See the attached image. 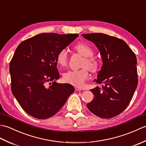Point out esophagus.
I'll list each match as a JSON object with an SVG mask.
<instances>
[{
	"instance_id": "34e87169",
	"label": "esophagus",
	"mask_w": 146,
	"mask_h": 146,
	"mask_svg": "<svg viewBox=\"0 0 146 146\" xmlns=\"http://www.w3.org/2000/svg\"><path fill=\"white\" fill-rule=\"evenodd\" d=\"M75 90H76V91H82V88H79V87H77V86H76V87H75Z\"/></svg>"
}]
</instances>
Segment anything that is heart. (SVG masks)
<instances>
[{"label": "heart", "mask_w": 146, "mask_h": 146, "mask_svg": "<svg viewBox=\"0 0 146 146\" xmlns=\"http://www.w3.org/2000/svg\"><path fill=\"white\" fill-rule=\"evenodd\" d=\"M75 49L79 53L85 57L83 62V68L79 70H68L63 75V79L64 82L76 86H82L89 77L88 71L95 72L98 69L99 63L97 59L92 57L94 55L93 49L85 44L78 43L75 46ZM68 51L65 48L59 51L56 56V62L60 66H66L68 63ZM88 68H86L85 67Z\"/></svg>", "instance_id": "obj_1"}]
</instances>
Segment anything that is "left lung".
Wrapping results in <instances>:
<instances>
[{
	"mask_svg": "<svg viewBox=\"0 0 146 146\" xmlns=\"http://www.w3.org/2000/svg\"><path fill=\"white\" fill-rule=\"evenodd\" d=\"M82 36L97 46L103 61L95 80L102 87L90 90L95 96L86 105L95 115L110 119L122 113L132 100L138 83L137 58L127 44L116 37L102 33Z\"/></svg>",
	"mask_w": 146,
	"mask_h": 146,
	"instance_id": "1",
	"label": "left lung"
}]
</instances>
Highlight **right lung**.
Segmentation results:
<instances>
[{"mask_svg": "<svg viewBox=\"0 0 146 146\" xmlns=\"http://www.w3.org/2000/svg\"><path fill=\"white\" fill-rule=\"evenodd\" d=\"M78 35L42 33L22 42L10 62L11 90L26 113L39 119L56 113L75 91L60 78L56 56Z\"/></svg>", "mask_w": 146, "mask_h": 146, "instance_id": "right-lung-1", "label": "right lung"}]
</instances>
